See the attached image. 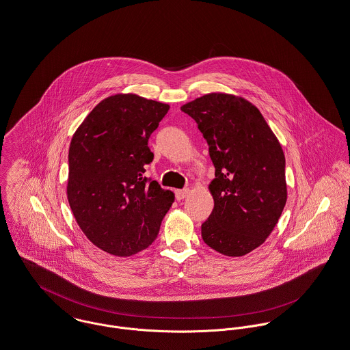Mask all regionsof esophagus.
Here are the masks:
<instances>
[{
	"mask_svg": "<svg viewBox=\"0 0 350 350\" xmlns=\"http://www.w3.org/2000/svg\"><path fill=\"white\" fill-rule=\"evenodd\" d=\"M176 198L180 201V200H184L189 194V189H177L176 191Z\"/></svg>",
	"mask_w": 350,
	"mask_h": 350,
	"instance_id": "34e87169",
	"label": "esophagus"
}]
</instances>
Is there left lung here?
Here are the masks:
<instances>
[{"label":"left lung","mask_w":350,"mask_h":350,"mask_svg":"<svg viewBox=\"0 0 350 350\" xmlns=\"http://www.w3.org/2000/svg\"><path fill=\"white\" fill-rule=\"evenodd\" d=\"M181 110L209 145L215 208L201 225L204 242L240 257L258 247L286 204L285 156L260 110L241 97L211 93Z\"/></svg>","instance_id":"left-lung-1"}]
</instances>
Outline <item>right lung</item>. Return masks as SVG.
<instances>
[{
    "instance_id": "right-lung-1",
    "label": "right lung",
    "mask_w": 350,
    "mask_h": 350,
    "mask_svg": "<svg viewBox=\"0 0 350 350\" xmlns=\"http://www.w3.org/2000/svg\"><path fill=\"white\" fill-rule=\"evenodd\" d=\"M167 110L135 94H116L93 109L72 138L70 209L85 236L113 256L146 249L174 201L173 191L144 177L154 157L149 137Z\"/></svg>"
}]
</instances>
